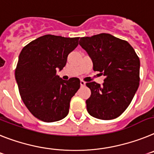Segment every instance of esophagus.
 I'll use <instances>...</instances> for the list:
<instances>
[{
  "label": "esophagus",
  "instance_id": "1",
  "mask_svg": "<svg viewBox=\"0 0 154 154\" xmlns=\"http://www.w3.org/2000/svg\"><path fill=\"white\" fill-rule=\"evenodd\" d=\"M85 85H86V82L81 80V87H85Z\"/></svg>",
  "mask_w": 154,
  "mask_h": 154
}]
</instances>
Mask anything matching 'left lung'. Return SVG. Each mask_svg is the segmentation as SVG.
Listing matches in <instances>:
<instances>
[{
	"label": "left lung",
	"instance_id": "1",
	"mask_svg": "<svg viewBox=\"0 0 154 154\" xmlns=\"http://www.w3.org/2000/svg\"><path fill=\"white\" fill-rule=\"evenodd\" d=\"M79 44L91 59L94 70L105 77L102 85L86 84L91 91L87 110L99 119H114L125 112L138 89L140 59L129 42L108 33L82 37Z\"/></svg>",
	"mask_w": 154,
	"mask_h": 154
}]
</instances>
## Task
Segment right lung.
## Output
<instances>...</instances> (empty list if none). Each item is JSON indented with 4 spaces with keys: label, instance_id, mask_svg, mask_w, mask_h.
<instances>
[{
    "label": "right lung",
    "instance_id": "obj_1",
    "mask_svg": "<svg viewBox=\"0 0 154 154\" xmlns=\"http://www.w3.org/2000/svg\"><path fill=\"white\" fill-rule=\"evenodd\" d=\"M79 37L45 35L22 49L15 69V79L25 106L45 122L63 119L69 113V102L80 88L77 77L64 81L57 75L67 57L78 45Z\"/></svg>",
    "mask_w": 154,
    "mask_h": 154
}]
</instances>
